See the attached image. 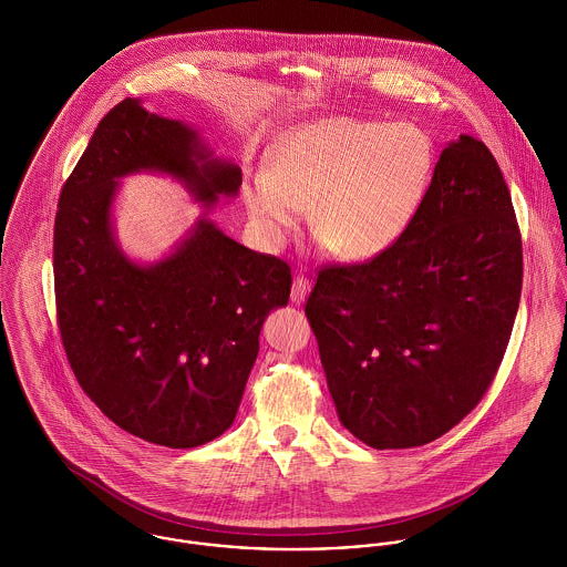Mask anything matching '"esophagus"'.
Here are the masks:
<instances>
[{
  "label": "esophagus",
  "instance_id": "esophagus-1",
  "mask_svg": "<svg viewBox=\"0 0 567 567\" xmlns=\"http://www.w3.org/2000/svg\"><path fill=\"white\" fill-rule=\"evenodd\" d=\"M308 295H310V281H308L306 277H295V281H292V292H290L292 303H297V306L306 303Z\"/></svg>",
  "mask_w": 567,
  "mask_h": 567
}]
</instances>
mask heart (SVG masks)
Here are the masks:
<instances>
[{"label":"heart","mask_w":567,"mask_h":567,"mask_svg":"<svg viewBox=\"0 0 567 567\" xmlns=\"http://www.w3.org/2000/svg\"><path fill=\"white\" fill-rule=\"evenodd\" d=\"M436 169L430 135L414 124L324 117L288 133L266 172L244 185L264 243L284 246L310 209V229L344 259H371L416 220Z\"/></svg>","instance_id":"1"}]
</instances>
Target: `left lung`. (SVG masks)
<instances>
[{"label": "left lung", "mask_w": 567, "mask_h": 567, "mask_svg": "<svg viewBox=\"0 0 567 567\" xmlns=\"http://www.w3.org/2000/svg\"><path fill=\"white\" fill-rule=\"evenodd\" d=\"M522 238L485 144L450 142L404 238L319 272L306 317L340 423L375 450L425 445L470 414L504 358Z\"/></svg>", "instance_id": "8db88e82"}]
</instances>
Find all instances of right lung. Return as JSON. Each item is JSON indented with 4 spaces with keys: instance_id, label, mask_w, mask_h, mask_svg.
<instances>
[{
    "instance_id": "1",
    "label": "right lung",
    "mask_w": 567,
    "mask_h": 567,
    "mask_svg": "<svg viewBox=\"0 0 567 567\" xmlns=\"http://www.w3.org/2000/svg\"><path fill=\"white\" fill-rule=\"evenodd\" d=\"M162 174L212 209L236 198L240 165L200 131L126 97L111 109L68 178L54 225L61 338L82 391L122 430L189 450L227 432L266 317L288 306L286 261L229 238L203 214L155 261L115 234L122 178Z\"/></svg>"
}]
</instances>
